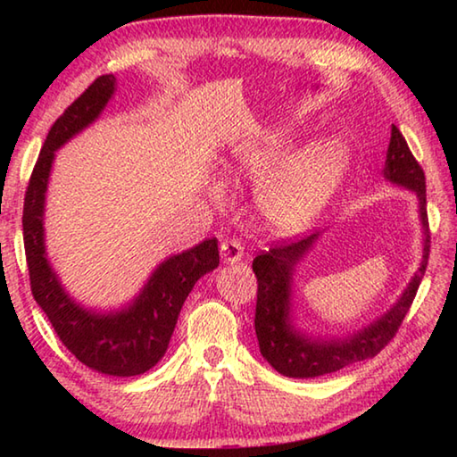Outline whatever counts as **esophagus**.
Here are the masks:
<instances>
[{
  "label": "esophagus",
  "mask_w": 457,
  "mask_h": 457,
  "mask_svg": "<svg viewBox=\"0 0 457 457\" xmlns=\"http://www.w3.org/2000/svg\"><path fill=\"white\" fill-rule=\"evenodd\" d=\"M223 264H237L239 260L244 258V245L237 242V239H226L220 247Z\"/></svg>",
  "instance_id": "obj_1"
}]
</instances>
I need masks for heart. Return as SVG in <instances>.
<instances>
[{
  "label": "heart",
  "instance_id": "heart-1",
  "mask_svg": "<svg viewBox=\"0 0 457 457\" xmlns=\"http://www.w3.org/2000/svg\"><path fill=\"white\" fill-rule=\"evenodd\" d=\"M288 141L284 137L274 135L236 145L223 165V177L228 181L258 177L280 157ZM349 161L346 145L328 137L303 146L263 172L258 183V205L272 229L282 236H294L311 228L335 195ZM210 195L220 201L221 189L213 187Z\"/></svg>",
  "mask_w": 457,
  "mask_h": 457
}]
</instances>
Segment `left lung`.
I'll use <instances>...</instances> for the list:
<instances>
[{"instance_id":"1","label":"left lung","mask_w":457,"mask_h":457,"mask_svg":"<svg viewBox=\"0 0 457 457\" xmlns=\"http://www.w3.org/2000/svg\"><path fill=\"white\" fill-rule=\"evenodd\" d=\"M383 177L393 185L413 191L420 201V221L423 229L421 262L411 282L401 292L389 311L383 312L367 327H362L343 337H312L311 332L298 328L294 322L292 286L296 266L322 236L320 231L308 236L300 242L274 245L272 250L262 252L252 264L258 278V303H256V337L260 353L278 373L294 378H314L354 365L359 361L373 359L381 353L386 343L395 337L401 322L411 306L415 292L420 288L421 278L428 268L429 258V223L428 204H425V175L409 151L399 129L391 127V141L386 149Z\"/></svg>"}]
</instances>
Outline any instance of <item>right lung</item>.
I'll return each mask as SVG.
<instances>
[{
  "label": "right lung",
  "instance_id": "1",
  "mask_svg": "<svg viewBox=\"0 0 457 457\" xmlns=\"http://www.w3.org/2000/svg\"><path fill=\"white\" fill-rule=\"evenodd\" d=\"M117 79L98 76L54 122L37 157L24 201V245L29 284L37 306L68 351L92 370L112 377L143 375L163 357L193 286L220 266L218 239L165 258L137 296L120 308L96 311L71 296L46 252V191L56 151L95 122L114 96Z\"/></svg>",
  "mask_w": 457,
  "mask_h": 457
}]
</instances>
